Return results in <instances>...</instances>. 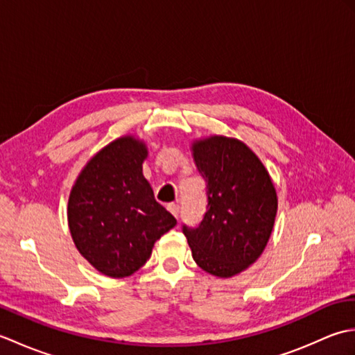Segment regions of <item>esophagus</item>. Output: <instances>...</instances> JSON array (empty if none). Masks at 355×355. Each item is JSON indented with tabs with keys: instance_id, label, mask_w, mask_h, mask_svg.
<instances>
[{
	"instance_id": "esophagus-1",
	"label": "esophagus",
	"mask_w": 355,
	"mask_h": 355,
	"mask_svg": "<svg viewBox=\"0 0 355 355\" xmlns=\"http://www.w3.org/2000/svg\"><path fill=\"white\" fill-rule=\"evenodd\" d=\"M168 210L169 212L175 216V218H178V215H180V206H178V202H171V205H168Z\"/></svg>"
}]
</instances>
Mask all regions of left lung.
I'll use <instances>...</instances> for the list:
<instances>
[{
  "label": "left lung",
  "instance_id": "1",
  "mask_svg": "<svg viewBox=\"0 0 355 355\" xmlns=\"http://www.w3.org/2000/svg\"><path fill=\"white\" fill-rule=\"evenodd\" d=\"M193 158L206 180L207 207L198 225L183 224V233L202 270L235 276L267 245L277 212L275 186L259 158L239 140H200Z\"/></svg>",
  "mask_w": 355,
  "mask_h": 355
}]
</instances>
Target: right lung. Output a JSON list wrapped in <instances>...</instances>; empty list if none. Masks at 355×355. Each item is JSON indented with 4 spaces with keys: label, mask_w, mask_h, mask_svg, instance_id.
<instances>
[{
    "label": "right lung",
    "mask_w": 355,
    "mask_h": 355,
    "mask_svg": "<svg viewBox=\"0 0 355 355\" xmlns=\"http://www.w3.org/2000/svg\"><path fill=\"white\" fill-rule=\"evenodd\" d=\"M146 155L139 140H114L87 163L70 193L74 244L110 277L130 276L145 266L155 241L177 224L143 177Z\"/></svg>",
    "instance_id": "add662e5"
}]
</instances>
